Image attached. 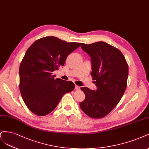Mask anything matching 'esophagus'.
Listing matches in <instances>:
<instances>
[{"instance_id":"obj_1","label":"esophagus","mask_w":149,"mask_h":149,"mask_svg":"<svg viewBox=\"0 0 149 149\" xmlns=\"http://www.w3.org/2000/svg\"><path fill=\"white\" fill-rule=\"evenodd\" d=\"M75 90H80V87H79V86H78V85H75Z\"/></svg>"}]
</instances>
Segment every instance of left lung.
Masks as SVG:
<instances>
[{
	"mask_svg": "<svg viewBox=\"0 0 149 149\" xmlns=\"http://www.w3.org/2000/svg\"><path fill=\"white\" fill-rule=\"evenodd\" d=\"M80 46L90 56L91 76L97 89L81 87L85 98L80 103V107L89 117L102 118L112 111L125 92L128 64L121 51L105 42L80 43Z\"/></svg>",
	"mask_w": 149,
	"mask_h": 149,
	"instance_id": "1",
	"label": "left lung"
}]
</instances>
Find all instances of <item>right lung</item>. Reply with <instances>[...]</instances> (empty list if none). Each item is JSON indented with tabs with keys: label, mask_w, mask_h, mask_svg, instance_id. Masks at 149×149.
Listing matches in <instances>:
<instances>
[{
	"label": "right lung",
	"mask_w": 149,
	"mask_h": 149,
	"mask_svg": "<svg viewBox=\"0 0 149 149\" xmlns=\"http://www.w3.org/2000/svg\"><path fill=\"white\" fill-rule=\"evenodd\" d=\"M79 46V42L46 36L27 49L19 69V88L24 103L32 113L38 116L48 114L62 96L74 89L72 81L55 79L52 72L63 66L67 57Z\"/></svg>",
	"instance_id": "right-lung-1"
}]
</instances>
